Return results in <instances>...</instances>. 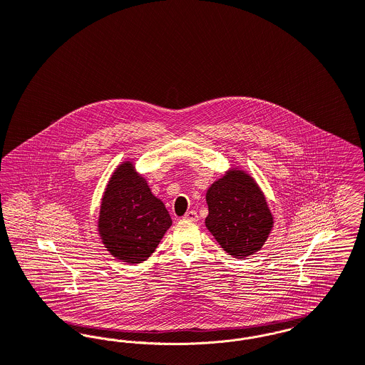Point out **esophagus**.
<instances>
[{
  "label": "esophagus",
  "mask_w": 365,
  "mask_h": 365,
  "mask_svg": "<svg viewBox=\"0 0 365 365\" xmlns=\"http://www.w3.org/2000/svg\"><path fill=\"white\" fill-rule=\"evenodd\" d=\"M183 219H186V220H192V222H197L198 220V215L195 211H187L185 216H183Z\"/></svg>",
  "instance_id": "obj_1"
}]
</instances>
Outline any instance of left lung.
I'll return each instance as SVG.
<instances>
[{
  "instance_id": "8db88e82",
  "label": "left lung",
  "mask_w": 365,
  "mask_h": 365,
  "mask_svg": "<svg viewBox=\"0 0 365 365\" xmlns=\"http://www.w3.org/2000/svg\"><path fill=\"white\" fill-rule=\"evenodd\" d=\"M205 200V226L229 255L242 259L263 247L274 220L264 194L250 173L229 170L210 186Z\"/></svg>"
}]
</instances>
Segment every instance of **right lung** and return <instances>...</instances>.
<instances>
[{"mask_svg": "<svg viewBox=\"0 0 365 365\" xmlns=\"http://www.w3.org/2000/svg\"><path fill=\"white\" fill-rule=\"evenodd\" d=\"M172 219L164 202L132 161L121 163L108 179L101 201L98 232L108 252L127 263L150 257Z\"/></svg>", "mask_w": 365, "mask_h": 365, "instance_id": "1", "label": "right lung"}]
</instances>
